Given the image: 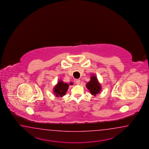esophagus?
I'll list each match as a JSON object with an SVG mask.
<instances>
[{"instance_id":"1","label":"esophagus","mask_w":149,"mask_h":149,"mask_svg":"<svg viewBox=\"0 0 149 149\" xmlns=\"http://www.w3.org/2000/svg\"><path fill=\"white\" fill-rule=\"evenodd\" d=\"M75 82H76L77 85H79L80 84V80L79 79H76V80H75Z\"/></svg>"}]
</instances>
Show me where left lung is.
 I'll list each match as a JSON object with an SVG mask.
<instances>
[{
  "label": "left lung",
  "mask_w": 149,
  "mask_h": 149,
  "mask_svg": "<svg viewBox=\"0 0 149 149\" xmlns=\"http://www.w3.org/2000/svg\"><path fill=\"white\" fill-rule=\"evenodd\" d=\"M86 87L88 89L91 94L94 96L98 94L101 90V86L98 82L97 78L94 74L91 77V80L86 84Z\"/></svg>",
  "instance_id": "left-lung-1"
}]
</instances>
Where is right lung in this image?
Wrapping results in <instances>:
<instances>
[{
	"label": "right lung",
	"mask_w": 149,
	"mask_h": 149,
	"mask_svg": "<svg viewBox=\"0 0 149 149\" xmlns=\"http://www.w3.org/2000/svg\"><path fill=\"white\" fill-rule=\"evenodd\" d=\"M72 84H73L72 82H70L69 84V85H72ZM69 85L67 83L63 82L61 80L57 82V85L54 87L53 92L55 96L57 97H62L64 95H65Z\"/></svg>",
	"instance_id": "1"
}]
</instances>
